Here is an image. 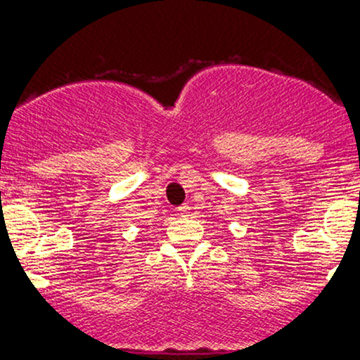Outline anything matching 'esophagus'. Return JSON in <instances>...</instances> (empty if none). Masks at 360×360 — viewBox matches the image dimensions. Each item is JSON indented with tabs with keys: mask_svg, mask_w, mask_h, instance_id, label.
Wrapping results in <instances>:
<instances>
[{
	"mask_svg": "<svg viewBox=\"0 0 360 360\" xmlns=\"http://www.w3.org/2000/svg\"><path fill=\"white\" fill-rule=\"evenodd\" d=\"M189 210H191V208H189L188 205H183L179 208V214H181V217H189V213H191V212H189Z\"/></svg>",
	"mask_w": 360,
	"mask_h": 360,
	"instance_id": "34e87169",
	"label": "esophagus"
}]
</instances>
